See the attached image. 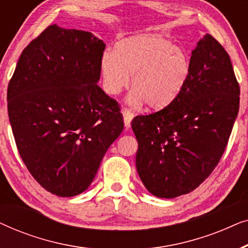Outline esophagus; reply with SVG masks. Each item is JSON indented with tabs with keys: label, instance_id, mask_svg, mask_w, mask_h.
I'll return each mask as SVG.
<instances>
[{
	"label": "esophagus",
	"instance_id": "1",
	"mask_svg": "<svg viewBox=\"0 0 248 248\" xmlns=\"http://www.w3.org/2000/svg\"><path fill=\"white\" fill-rule=\"evenodd\" d=\"M123 116H124V123H125V126L127 128L131 126V121L132 118L134 117V113L133 110L130 109V108H124L123 109Z\"/></svg>",
	"mask_w": 248,
	"mask_h": 248
}]
</instances>
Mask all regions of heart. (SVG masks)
Returning a JSON list of instances; mask_svg holds the SVG:
<instances>
[{"mask_svg": "<svg viewBox=\"0 0 248 248\" xmlns=\"http://www.w3.org/2000/svg\"><path fill=\"white\" fill-rule=\"evenodd\" d=\"M191 62L185 49L160 35H143L125 39L115 52L101 59V74L108 93L116 94L130 83L131 100L160 108L174 100L185 86Z\"/></svg>", "mask_w": 248, "mask_h": 248, "instance_id": "obj_1", "label": "heart"}]
</instances>
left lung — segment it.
<instances>
[{"instance_id":"8db88e82","label":"left lung","mask_w":248,"mask_h":248,"mask_svg":"<svg viewBox=\"0 0 248 248\" xmlns=\"http://www.w3.org/2000/svg\"><path fill=\"white\" fill-rule=\"evenodd\" d=\"M189 62L188 79L175 99L132 121L139 176L158 198L187 194L211 175L238 114L239 83L218 40L203 36Z\"/></svg>"}]
</instances>
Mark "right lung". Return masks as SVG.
<instances>
[{"instance_id":"obj_1","label":"right lung","mask_w":248,"mask_h":248,"mask_svg":"<svg viewBox=\"0 0 248 248\" xmlns=\"http://www.w3.org/2000/svg\"><path fill=\"white\" fill-rule=\"evenodd\" d=\"M104 42L48 26L22 50L8 86V113L20 157L57 196L89 187L124 128L116 100L101 90Z\"/></svg>"}]
</instances>
